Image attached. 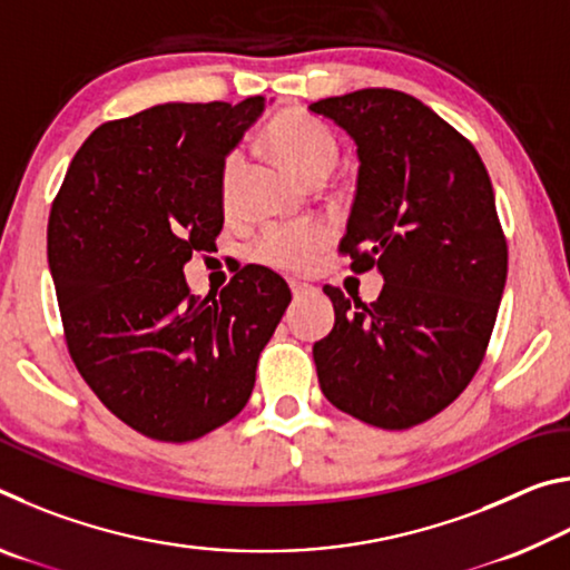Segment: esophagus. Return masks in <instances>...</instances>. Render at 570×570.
<instances>
[{
    "label": "esophagus",
    "mask_w": 570,
    "mask_h": 570,
    "mask_svg": "<svg viewBox=\"0 0 570 570\" xmlns=\"http://www.w3.org/2000/svg\"><path fill=\"white\" fill-rule=\"evenodd\" d=\"M308 292H312V286H308V284L292 282V294H294V298H302V296L308 294Z\"/></svg>",
    "instance_id": "1"
}]
</instances>
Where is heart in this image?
<instances>
[{
	"mask_svg": "<svg viewBox=\"0 0 570 570\" xmlns=\"http://www.w3.org/2000/svg\"><path fill=\"white\" fill-rule=\"evenodd\" d=\"M266 146L284 166L306 183H322L340 160V146L334 135L320 120L298 110H284L268 122L264 132ZM244 168L238 150H230L220 166V198L230 206ZM326 246V230L320 226H274L256 238L250 254L258 264L278 272H306Z\"/></svg>",
	"mask_w": 570,
	"mask_h": 570,
	"instance_id": "heart-1",
	"label": "heart"
}]
</instances>
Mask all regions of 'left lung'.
<instances>
[{
    "mask_svg": "<svg viewBox=\"0 0 570 570\" xmlns=\"http://www.w3.org/2000/svg\"><path fill=\"white\" fill-rule=\"evenodd\" d=\"M308 110L352 135L356 196L340 244L354 274L377 268V302L324 286L334 330L314 344L324 397L382 430H407L475 377L508 276L485 163L407 92L366 88Z\"/></svg>",
    "mask_w": 570,
    "mask_h": 570,
    "instance_id": "obj_1",
    "label": "left lung"
}]
</instances>
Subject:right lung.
Masks as SVG:
<instances>
[{"mask_svg":"<svg viewBox=\"0 0 570 570\" xmlns=\"http://www.w3.org/2000/svg\"><path fill=\"white\" fill-rule=\"evenodd\" d=\"M264 105L166 102L102 122L52 200L47 262L67 350L105 407L150 440L190 442L234 420L292 302L264 266L208 296L183 276L216 246L220 166Z\"/></svg>","mask_w":570,"mask_h":570,"instance_id":"add662e5","label":"right lung"}]
</instances>
